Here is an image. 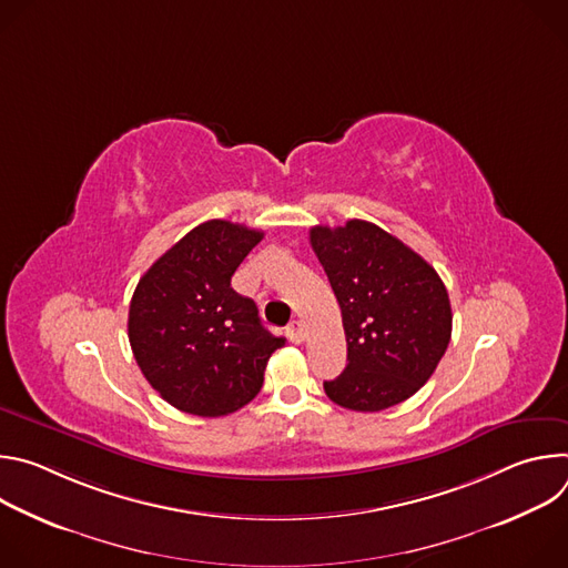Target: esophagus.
<instances>
[{"label": "esophagus", "mask_w": 568, "mask_h": 568, "mask_svg": "<svg viewBox=\"0 0 568 568\" xmlns=\"http://www.w3.org/2000/svg\"><path fill=\"white\" fill-rule=\"evenodd\" d=\"M287 339L292 344H301L305 339V331H303V323L301 321H292L287 326Z\"/></svg>", "instance_id": "esophagus-1"}]
</instances>
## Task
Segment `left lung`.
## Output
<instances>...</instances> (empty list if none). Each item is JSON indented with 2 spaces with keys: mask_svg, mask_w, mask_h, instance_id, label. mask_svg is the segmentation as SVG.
I'll use <instances>...</instances> for the list:
<instances>
[{
  "mask_svg": "<svg viewBox=\"0 0 568 568\" xmlns=\"http://www.w3.org/2000/svg\"><path fill=\"white\" fill-rule=\"evenodd\" d=\"M310 245L342 307L344 373L323 382L344 409L375 414L432 377L452 337V305L436 270L373 222L312 226Z\"/></svg>",
  "mask_w": 568,
  "mask_h": 568,
  "instance_id": "left-lung-1",
  "label": "left lung"
}]
</instances>
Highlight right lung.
<instances>
[{
    "instance_id": "right-lung-1",
    "label": "right lung",
    "mask_w": 568,
    "mask_h": 568,
    "mask_svg": "<svg viewBox=\"0 0 568 568\" xmlns=\"http://www.w3.org/2000/svg\"><path fill=\"white\" fill-rule=\"evenodd\" d=\"M263 231L209 220L189 231L139 281L128 314L134 359L175 409L229 416L252 402L272 353L285 346L231 276Z\"/></svg>"
}]
</instances>
